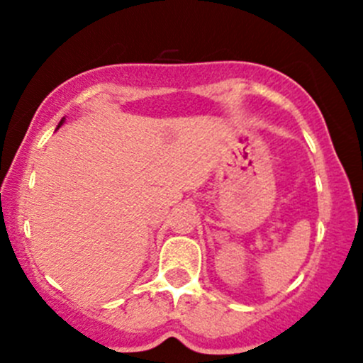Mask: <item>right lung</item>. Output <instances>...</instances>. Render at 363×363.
<instances>
[{
	"mask_svg": "<svg viewBox=\"0 0 363 363\" xmlns=\"http://www.w3.org/2000/svg\"><path fill=\"white\" fill-rule=\"evenodd\" d=\"M63 123H65V117H63V119H61V123H60V126H57V128H56V130H60V128H61V126H63Z\"/></svg>",
	"mask_w": 363,
	"mask_h": 363,
	"instance_id": "1",
	"label": "right lung"
}]
</instances>
